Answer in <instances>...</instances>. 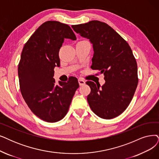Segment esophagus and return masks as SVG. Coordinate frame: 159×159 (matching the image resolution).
Wrapping results in <instances>:
<instances>
[{"mask_svg": "<svg viewBox=\"0 0 159 159\" xmlns=\"http://www.w3.org/2000/svg\"><path fill=\"white\" fill-rule=\"evenodd\" d=\"M78 82H79V84H80V86L84 85L85 84V81L83 79H81V78H79L78 79Z\"/></svg>", "mask_w": 159, "mask_h": 159, "instance_id": "34e87169", "label": "esophagus"}]
</instances>
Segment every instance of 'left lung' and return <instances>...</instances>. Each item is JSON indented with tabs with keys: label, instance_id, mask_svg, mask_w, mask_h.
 I'll return each instance as SVG.
<instances>
[{
	"label": "left lung",
	"instance_id": "obj_1",
	"mask_svg": "<svg viewBox=\"0 0 159 159\" xmlns=\"http://www.w3.org/2000/svg\"><path fill=\"white\" fill-rule=\"evenodd\" d=\"M80 36L89 39L94 50L93 70L104 74L105 84L100 87L91 81L87 102L98 117L110 119L129 106L138 83L136 59L129 43L108 25L97 20L72 25Z\"/></svg>",
	"mask_w": 159,
	"mask_h": 159
}]
</instances>
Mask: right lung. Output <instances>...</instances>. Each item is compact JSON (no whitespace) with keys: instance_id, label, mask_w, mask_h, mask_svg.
Masks as SVG:
<instances>
[{"instance_id":"obj_1","label":"right lung","mask_w":159,"mask_h":159,"mask_svg":"<svg viewBox=\"0 0 159 159\" xmlns=\"http://www.w3.org/2000/svg\"><path fill=\"white\" fill-rule=\"evenodd\" d=\"M65 39L75 40L68 25L56 21L43 23L25 44L18 65L22 96L29 107L44 121L55 123L66 115L76 89L78 79L55 84L54 68L60 66L59 52Z\"/></svg>"}]
</instances>
